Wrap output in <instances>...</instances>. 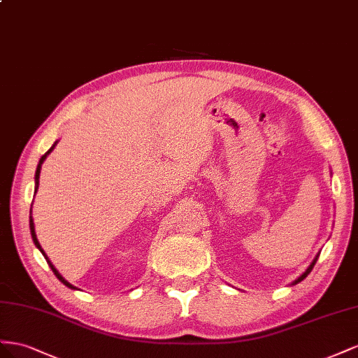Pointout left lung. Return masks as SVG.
<instances>
[{"label":"left lung","mask_w":358,"mask_h":358,"mask_svg":"<svg viewBox=\"0 0 358 358\" xmlns=\"http://www.w3.org/2000/svg\"><path fill=\"white\" fill-rule=\"evenodd\" d=\"M318 257H320V253H318V255H316V257H315V259L312 261V264H310V265H309V267H308V270H306V271H304V273H303V274L300 275V278H299L297 280H294V282H292V285H295V283H299V282H301L303 279H306V278H308V274H309V273L312 271V268H313V265H315L316 259H318Z\"/></svg>","instance_id":"1"}]
</instances>
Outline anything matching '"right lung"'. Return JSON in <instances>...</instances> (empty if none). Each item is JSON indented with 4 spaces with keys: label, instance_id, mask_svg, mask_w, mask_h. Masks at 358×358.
<instances>
[{
    "label": "right lung",
    "instance_id": "1",
    "mask_svg": "<svg viewBox=\"0 0 358 358\" xmlns=\"http://www.w3.org/2000/svg\"><path fill=\"white\" fill-rule=\"evenodd\" d=\"M57 145V142H55V144L52 145V147H50L46 152H45V155L42 156V159H40L38 160V165H37V169H36V189H34V192H37V189H38V178H40V169H42V165H43V162H45V159L48 157V155H49V152L50 151H52L54 150V147ZM29 214H31V211H29ZM29 229H31V237H33V241H34V244H36V248L40 250V252H42L43 253V257H45V259L48 261V264H49V267H50V270H52L54 271V274L57 275V278H58V280L59 282H63L64 285H66V287H69V288H71V289H76L75 287H73V285H71V283H69L64 278H63V275H61L59 273H58V270L54 267V265H52V262H50L49 261V258L46 257V253H45V250L42 249V246H40V243H38V240H37V237H36V231H34V222H33V217L31 216H29Z\"/></svg>",
    "mask_w": 358,
    "mask_h": 358
}]
</instances>
